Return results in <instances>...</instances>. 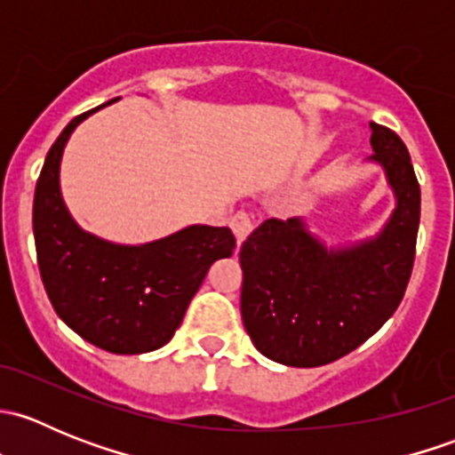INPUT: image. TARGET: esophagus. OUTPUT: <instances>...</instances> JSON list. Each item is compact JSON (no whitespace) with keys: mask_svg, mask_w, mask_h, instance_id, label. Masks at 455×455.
Returning a JSON list of instances; mask_svg holds the SVG:
<instances>
[{"mask_svg":"<svg viewBox=\"0 0 455 455\" xmlns=\"http://www.w3.org/2000/svg\"><path fill=\"white\" fill-rule=\"evenodd\" d=\"M231 228H233V233H235V237H237V244H242V242H244L246 237L253 233L255 222H253V218L246 213V211H237V213L233 215V220H231Z\"/></svg>","mask_w":455,"mask_h":455,"instance_id":"1","label":"esophagus"}]
</instances>
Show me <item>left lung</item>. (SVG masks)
I'll list each match as a JSON object with an SVG mask.
<instances>
[{"label":"left lung","instance_id":"8db88e82","mask_svg":"<svg viewBox=\"0 0 455 455\" xmlns=\"http://www.w3.org/2000/svg\"><path fill=\"white\" fill-rule=\"evenodd\" d=\"M371 127V160L385 169L396 209L374 240L325 249L299 218L266 220L240 249L242 321L257 350L291 368L332 363L396 313L410 283L420 185L396 132Z\"/></svg>","mask_w":455,"mask_h":455}]
</instances>
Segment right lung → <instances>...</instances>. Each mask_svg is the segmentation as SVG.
Here are the masks:
<instances>
[{
  "label": "right lung",
  "instance_id": "right-lung-1",
  "mask_svg": "<svg viewBox=\"0 0 455 455\" xmlns=\"http://www.w3.org/2000/svg\"><path fill=\"white\" fill-rule=\"evenodd\" d=\"M96 109L72 118L45 156L32 204L36 264L54 313L79 337L112 355H142L173 337L211 264L233 255L235 235L196 224L121 246L81 231L61 200L59 164L75 127Z\"/></svg>",
  "mask_w": 455,
  "mask_h": 455
}]
</instances>
